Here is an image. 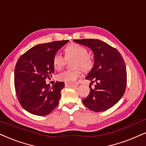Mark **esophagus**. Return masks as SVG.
<instances>
[{
  "label": "esophagus",
  "instance_id": "1",
  "mask_svg": "<svg viewBox=\"0 0 146 146\" xmlns=\"http://www.w3.org/2000/svg\"><path fill=\"white\" fill-rule=\"evenodd\" d=\"M66 86L67 87H76L78 85V83L77 82H72V83H65Z\"/></svg>",
  "mask_w": 146,
  "mask_h": 146
}]
</instances>
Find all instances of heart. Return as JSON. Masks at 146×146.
<instances>
[{"mask_svg": "<svg viewBox=\"0 0 146 146\" xmlns=\"http://www.w3.org/2000/svg\"><path fill=\"white\" fill-rule=\"evenodd\" d=\"M65 57L60 54H56L53 57V66L56 70H61L65 65L66 60L73 59L71 66L74 68L68 70L58 74L57 80L65 83L74 82L81 75V70L87 72L93 68L94 62L90 56L88 54L86 48L76 43H71L64 48Z\"/></svg>", "mask_w": 146, "mask_h": 146, "instance_id": "obj_1", "label": "heart"}]
</instances>
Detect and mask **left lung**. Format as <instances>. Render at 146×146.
I'll use <instances>...</instances> for the list:
<instances>
[{
	"label": "left lung",
	"mask_w": 146,
	"mask_h": 146,
	"mask_svg": "<svg viewBox=\"0 0 146 146\" xmlns=\"http://www.w3.org/2000/svg\"><path fill=\"white\" fill-rule=\"evenodd\" d=\"M76 42L91 48L94 64L86 78L94 83L83 104L96 112L107 110L118 102L124 94L127 85L126 68L121 54L116 48L98 39L74 40ZM92 84L90 83V85Z\"/></svg>",
	"instance_id": "8db88e82"
}]
</instances>
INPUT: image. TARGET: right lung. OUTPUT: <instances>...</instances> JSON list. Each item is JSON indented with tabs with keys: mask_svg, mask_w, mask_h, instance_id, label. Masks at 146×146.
Wrapping results in <instances>:
<instances>
[{
	"mask_svg": "<svg viewBox=\"0 0 146 146\" xmlns=\"http://www.w3.org/2000/svg\"><path fill=\"white\" fill-rule=\"evenodd\" d=\"M69 40L54 41L31 48L21 56L15 69V88L22 107L32 114L48 115L58 104L63 82L50 86V79L54 72L53 57Z\"/></svg>",
	"mask_w": 146,
	"mask_h": 146,
	"instance_id": "add662e5",
	"label": "right lung"
}]
</instances>
